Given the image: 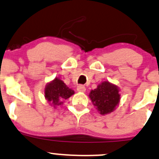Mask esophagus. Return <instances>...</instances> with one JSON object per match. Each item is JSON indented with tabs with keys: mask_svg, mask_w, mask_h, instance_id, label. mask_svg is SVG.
Listing matches in <instances>:
<instances>
[{
	"mask_svg": "<svg viewBox=\"0 0 159 159\" xmlns=\"http://www.w3.org/2000/svg\"><path fill=\"white\" fill-rule=\"evenodd\" d=\"M77 91L80 92V93H84L86 91V87L83 85H79L77 86Z\"/></svg>",
	"mask_w": 159,
	"mask_h": 159,
	"instance_id": "34e87169",
	"label": "esophagus"
}]
</instances>
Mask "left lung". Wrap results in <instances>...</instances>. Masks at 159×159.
Segmentation results:
<instances>
[{"instance_id": "left-lung-1", "label": "left lung", "mask_w": 159, "mask_h": 159, "mask_svg": "<svg viewBox=\"0 0 159 159\" xmlns=\"http://www.w3.org/2000/svg\"><path fill=\"white\" fill-rule=\"evenodd\" d=\"M89 96L101 115L113 112L120 101L118 86L108 81L98 85L96 89L90 91Z\"/></svg>"}]
</instances>
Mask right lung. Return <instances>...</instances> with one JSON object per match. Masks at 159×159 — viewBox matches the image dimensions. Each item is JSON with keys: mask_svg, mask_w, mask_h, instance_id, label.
I'll return each instance as SVG.
<instances>
[{"mask_svg": "<svg viewBox=\"0 0 159 159\" xmlns=\"http://www.w3.org/2000/svg\"><path fill=\"white\" fill-rule=\"evenodd\" d=\"M44 93L46 99L53 104V107H56L63 104L65 99L74 94V91L70 89L61 80L56 77L53 81L47 83Z\"/></svg>", "mask_w": 159, "mask_h": 159, "instance_id": "obj_1", "label": "right lung"}]
</instances>
